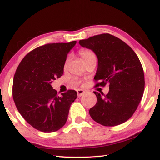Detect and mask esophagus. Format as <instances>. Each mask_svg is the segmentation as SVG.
<instances>
[{
  "label": "esophagus",
  "mask_w": 160,
  "mask_h": 160,
  "mask_svg": "<svg viewBox=\"0 0 160 160\" xmlns=\"http://www.w3.org/2000/svg\"><path fill=\"white\" fill-rule=\"evenodd\" d=\"M85 91H84L83 90H80V89H78L77 90V94H78V97H80L81 96H82L84 94H85Z\"/></svg>",
  "instance_id": "obj_1"
}]
</instances>
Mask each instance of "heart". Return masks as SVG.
<instances>
[{
    "label": "heart",
    "instance_id": "1",
    "mask_svg": "<svg viewBox=\"0 0 160 160\" xmlns=\"http://www.w3.org/2000/svg\"><path fill=\"white\" fill-rule=\"evenodd\" d=\"M80 55H81V56H82L84 62L90 60V59H91V58H96L95 54L94 53L93 51H92L91 50H89V49H82L80 51ZM68 61H69V58H68L66 60V64L68 63Z\"/></svg>",
    "mask_w": 160,
    "mask_h": 160
}]
</instances>
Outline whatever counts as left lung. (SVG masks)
<instances>
[{
  "label": "left lung",
  "mask_w": 160,
  "mask_h": 160,
  "mask_svg": "<svg viewBox=\"0 0 160 160\" xmlns=\"http://www.w3.org/2000/svg\"><path fill=\"white\" fill-rule=\"evenodd\" d=\"M79 44L96 54L98 66L96 86L109 83L107 94H96L97 102L89 111L94 121L102 126L119 125L131 117L141 100L145 88L144 72L134 51L109 34L80 40Z\"/></svg>",
  "instance_id": "obj_1"
}]
</instances>
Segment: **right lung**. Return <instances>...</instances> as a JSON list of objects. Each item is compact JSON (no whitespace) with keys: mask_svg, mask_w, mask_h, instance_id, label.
<instances>
[{"mask_svg":"<svg viewBox=\"0 0 160 160\" xmlns=\"http://www.w3.org/2000/svg\"><path fill=\"white\" fill-rule=\"evenodd\" d=\"M76 42L47 44L35 48L16 70L13 100L19 113L38 131L54 132L66 123L77 92L69 90L58 95L51 84L63 75L68 53Z\"/></svg>","mask_w":160,"mask_h":160,"instance_id":"obj_1","label":"right lung"}]
</instances>
